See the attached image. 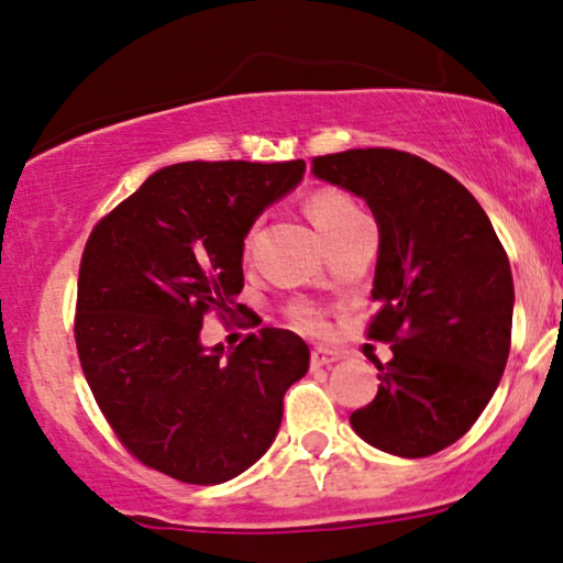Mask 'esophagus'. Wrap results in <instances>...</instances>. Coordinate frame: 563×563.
Returning a JSON list of instances; mask_svg holds the SVG:
<instances>
[{
  "instance_id": "34e87169",
  "label": "esophagus",
  "mask_w": 563,
  "mask_h": 563,
  "mask_svg": "<svg viewBox=\"0 0 563 563\" xmlns=\"http://www.w3.org/2000/svg\"><path fill=\"white\" fill-rule=\"evenodd\" d=\"M335 361H341V353L330 351V349H314L310 356L312 368H322V366H333Z\"/></svg>"
}]
</instances>
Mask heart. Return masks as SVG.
Masks as SVG:
<instances>
[{
    "mask_svg": "<svg viewBox=\"0 0 563 563\" xmlns=\"http://www.w3.org/2000/svg\"><path fill=\"white\" fill-rule=\"evenodd\" d=\"M307 214H310L312 222L328 241H333L338 233H343L353 220L364 218L358 207L353 205V199L345 197L343 191L338 189L312 191V195L307 197ZM289 318L297 328L310 330V333H320V330L325 328L320 310L312 305H295L289 310Z\"/></svg>",
    "mask_w": 563,
    "mask_h": 563,
    "instance_id": "1",
    "label": "heart"
}]
</instances>
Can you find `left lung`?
Masks as SVG:
<instances>
[{
    "label": "left lung",
    "instance_id": "left-lung-1",
    "mask_svg": "<svg viewBox=\"0 0 563 563\" xmlns=\"http://www.w3.org/2000/svg\"><path fill=\"white\" fill-rule=\"evenodd\" d=\"M312 174L366 199L379 225L368 322L391 345L379 391L351 415L374 449L422 459L474 426L503 379L512 338V272L487 212L426 158L356 148L312 158Z\"/></svg>",
    "mask_w": 563,
    "mask_h": 563
}]
</instances>
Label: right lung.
<instances>
[{
  "instance_id": "right-lung-1",
  "label": "right lung",
  "mask_w": 563,
  "mask_h": 563,
  "mask_svg": "<svg viewBox=\"0 0 563 563\" xmlns=\"http://www.w3.org/2000/svg\"><path fill=\"white\" fill-rule=\"evenodd\" d=\"M305 161H189L151 174L91 230L79 266L74 335L99 410L156 472L222 484L268 451L284 391L310 349L261 328L233 351L199 343L205 314L245 310L243 238L295 189Z\"/></svg>"
}]
</instances>
